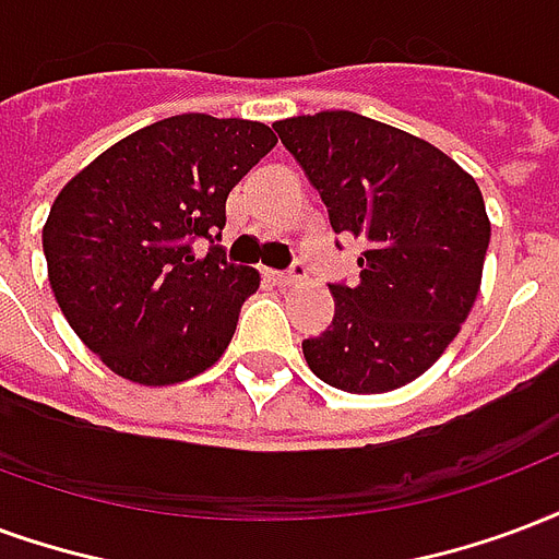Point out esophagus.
Instances as JSON below:
<instances>
[{
    "instance_id": "34e87169",
    "label": "esophagus",
    "mask_w": 559,
    "mask_h": 559,
    "mask_svg": "<svg viewBox=\"0 0 559 559\" xmlns=\"http://www.w3.org/2000/svg\"><path fill=\"white\" fill-rule=\"evenodd\" d=\"M266 278L272 281V284H278V287H290V284H296V281L305 278V266H301V263H296L290 272H272V269H266Z\"/></svg>"
}]
</instances>
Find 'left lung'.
Segmentation results:
<instances>
[{"mask_svg": "<svg viewBox=\"0 0 559 559\" xmlns=\"http://www.w3.org/2000/svg\"><path fill=\"white\" fill-rule=\"evenodd\" d=\"M329 206L367 242L358 284H332L334 320L301 353L322 382L388 394L415 382L468 320L491 222L477 180L436 144L355 111L272 123Z\"/></svg>", "mask_w": 559, "mask_h": 559, "instance_id": "8db88e82", "label": "left lung"}]
</instances>
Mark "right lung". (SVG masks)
<instances>
[{
	"label": "right lung",
	"instance_id": "obj_1",
	"mask_svg": "<svg viewBox=\"0 0 559 559\" xmlns=\"http://www.w3.org/2000/svg\"><path fill=\"white\" fill-rule=\"evenodd\" d=\"M278 144L260 121L175 115L132 132L68 180L44 254L70 329L111 373L177 384L225 355L258 269L192 242L225 227L230 189Z\"/></svg>",
	"mask_w": 559,
	"mask_h": 559
}]
</instances>
